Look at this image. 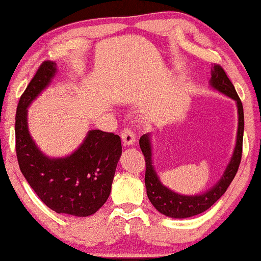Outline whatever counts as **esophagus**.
Returning <instances> with one entry per match:
<instances>
[{
  "label": "esophagus",
  "mask_w": 261,
  "mask_h": 261,
  "mask_svg": "<svg viewBox=\"0 0 261 261\" xmlns=\"http://www.w3.org/2000/svg\"><path fill=\"white\" fill-rule=\"evenodd\" d=\"M135 132L133 130V128L130 127H126L123 128L122 132H121V139L123 141V144H126V146H130V144H133L135 142Z\"/></svg>",
  "instance_id": "esophagus-1"
}]
</instances>
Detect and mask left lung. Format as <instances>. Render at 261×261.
Here are the masks:
<instances>
[{
	"instance_id": "8db88e82",
	"label": "left lung",
	"mask_w": 261,
	"mask_h": 261,
	"mask_svg": "<svg viewBox=\"0 0 261 261\" xmlns=\"http://www.w3.org/2000/svg\"><path fill=\"white\" fill-rule=\"evenodd\" d=\"M210 83L216 90L220 91L222 93L226 94L227 97H230L237 101L239 115L237 143H236L233 156H232L223 177L220 178V181L211 190L203 195L183 196L176 194V192L162 186L153 166H151V148L149 136H148V134H144L140 139V148H141L144 156V162H146L144 184H146L147 188V196L151 204L156 207V210L168 216V217L187 218L206 211L226 191L227 187L230 186L232 179L234 178L236 174H237L240 161H242L244 136V110L242 100H240L239 95L236 92L233 84L231 83V80L228 79L225 71H224V69L219 64H215L214 67L211 69Z\"/></svg>"
}]
</instances>
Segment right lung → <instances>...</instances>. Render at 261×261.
Returning a JSON list of instances; mask_svg holds the SVG:
<instances>
[{
    "mask_svg": "<svg viewBox=\"0 0 261 261\" xmlns=\"http://www.w3.org/2000/svg\"><path fill=\"white\" fill-rule=\"evenodd\" d=\"M56 64L45 61L23 92L16 111V156L19 169L42 202L57 214L86 217L97 212L111 194L121 140L114 133L91 130L73 154L44 156L28 132L27 107L49 85Z\"/></svg>",
    "mask_w": 261,
    "mask_h": 261,
    "instance_id": "obj_1",
    "label": "right lung"
}]
</instances>
